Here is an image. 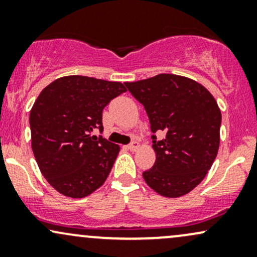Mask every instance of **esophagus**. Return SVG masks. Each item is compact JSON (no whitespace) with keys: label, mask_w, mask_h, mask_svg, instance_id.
<instances>
[{"label":"esophagus","mask_w":257,"mask_h":257,"mask_svg":"<svg viewBox=\"0 0 257 257\" xmlns=\"http://www.w3.org/2000/svg\"><path fill=\"white\" fill-rule=\"evenodd\" d=\"M139 146H140V144H139L138 141H133V143H131L128 145V150H131V151H137Z\"/></svg>","instance_id":"esophagus-1"}]
</instances>
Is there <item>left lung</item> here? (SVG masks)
I'll use <instances>...</instances> for the list:
<instances>
[{
    "label": "left lung",
    "instance_id": "1",
    "mask_svg": "<svg viewBox=\"0 0 257 257\" xmlns=\"http://www.w3.org/2000/svg\"><path fill=\"white\" fill-rule=\"evenodd\" d=\"M124 84L145 107L153 133L156 162L143 173L146 184L169 198L191 192L219 150L221 111L214 96L193 79L170 73ZM156 132L164 134L161 141Z\"/></svg>",
    "mask_w": 257,
    "mask_h": 257
}]
</instances>
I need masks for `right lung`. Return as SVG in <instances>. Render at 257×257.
<instances>
[{
	"label": "right lung",
	"instance_id": "1",
	"mask_svg": "<svg viewBox=\"0 0 257 257\" xmlns=\"http://www.w3.org/2000/svg\"><path fill=\"white\" fill-rule=\"evenodd\" d=\"M124 91L120 82L87 76H65L41 91L30 111L31 146L58 192L83 198L107 179L119 146L91 132L104 131L102 110Z\"/></svg>",
	"mask_w": 257,
	"mask_h": 257
}]
</instances>
